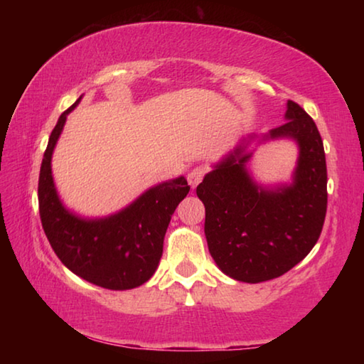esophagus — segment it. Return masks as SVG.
Masks as SVG:
<instances>
[{"instance_id": "esophagus-1", "label": "esophagus", "mask_w": 364, "mask_h": 364, "mask_svg": "<svg viewBox=\"0 0 364 364\" xmlns=\"http://www.w3.org/2000/svg\"><path fill=\"white\" fill-rule=\"evenodd\" d=\"M204 175H205V168H202V167H196L194 170H191L189 175H188V181L191 184V188L194 189L197 184L202 181V178H204Z\"/></svg>"}]
</instances>
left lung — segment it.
Here are the masks:
<instances>
[{"label": "left lung", "instance_id": "obj_1", "mask_svg": "<svg viewBox=\"0 0 364 364\" xmlns=\"http://www.w3.org/2000/svg\"><path fill=\"white\" fill-rule=\"evenodd\" d=\"M284 125L257 138H242L213 165L196 193L205 205V237L215 263L230 278L263 282L279 278L315 247L328 208V170L315 122L287 101ZM292 139L299 146L291 183L263 187L247 164L252 140Z\"/></svg>", "mask_w": 364, "mask_h": 364}]
</instances>
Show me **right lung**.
Here are the masks:
<instances>
[{
    "mask_svg": "<svg viewBox=\"0 0 364 364\" xmlns=\"http://www.w3.org/2000/svg\"><path fill=\"white\" fill-rule=\"evenodd\" d=\"M59 117L49 136L38 180L43 230L63 262L80 278L110 291L134 289L152 278L164 252V237L178 204L188 196L184 176L159 183L120 212L85 218L65 208L53 180L51 159L67 115Z\"/></svg>",
    "mask_w": 364,
    "mask_h": 364,
    "instance_id": "1",
    "label": "right lung"
}]
</instances>
